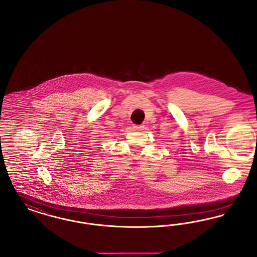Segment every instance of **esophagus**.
<instances>
[{
    "mask_svg": "<svg viewBox=\"0 0 257 257\" xmlns=\"http://www.w3.org/2000/svg\"><path fill=\"white\" fill-rule=\"evenodd\" d=\"M133 128H134V130H136V131H141V130H143L145 128V126L144 125H133Z\"/></svg>",
    "mask_w": 257,
    "mask_h": 257,
    "instance_id": "34e87169",
    "label": "esophagus"
}]
</instances>
